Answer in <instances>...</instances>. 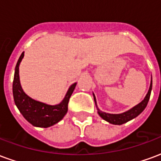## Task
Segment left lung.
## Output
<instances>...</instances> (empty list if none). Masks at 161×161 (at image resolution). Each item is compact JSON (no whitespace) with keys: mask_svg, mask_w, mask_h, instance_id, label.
<instances>
[{"mask_svg":"<svg viewBox=\"0 0 161 161\" xmlns=\"http://www.w3.org/2000/svg\"><path fill=\"white\" fill-rule=\"evenodd\" d=\"M151 91H152V81H151V84H150V87H149L148 92L146 96V97L144 98V100L140 103L139 104H137L135 107L131 108L130 110L122 113V114H118V115H113V114H107L104 112H102L97 106V102H96V97L94 96V100L96 103V106L98 110V114L101 116L102 118L105 120V121H108L109 123L115 125H121L127 122V121H130L132 119L135 118L136 116H138L141 113H142L145 108L147 105V103L149 101V98H150V95H151Z\"/></svg>","mask_w":161,"mask_h":161,"instance_id":"left-lung-1","label":"left lung"}]
</instances>
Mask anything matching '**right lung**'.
<instances>
[{
  "label": "right lung",
  "mask_w": 161,
  "mask_h": 161,
  "mask_svg": "<svg viewBox=\"0 0 161 161\" xmlns=\"http://www.w3.org/2000/svg\"><path fill=\"white\" fill-rule=\"evenodd\" d=\"M23 57L24 53H21L19 57L14 71L13 82V94L14 103L19 112L31 124L35 127L48 128L61 121L65 115L68 110V103L77 84H73L69 88L65 97L59 104L53 106L33 100L23 91L19 83V65Z\"/></svg>",
  "instance_id": "obj_1"
}]
</instances>
